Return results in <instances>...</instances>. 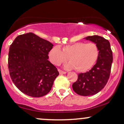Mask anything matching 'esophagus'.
I'll use <instances>...</instances> for the list:
<instances>
[{
    "mask_svg": "<svg viewBox=\"0 0 124 124\" xmlns=\"http://www.w3.org/2000/svg\"><path fill=\"white\" fill-rule=\"evenodd\" d=\"M58 71H59L60 74H66V71H62L60 69H58Z\"/></svg>",
    "mask_w": 124,
    "mask_h": 124,
    "instance_id": "esophagus-1",
    "label": "esophagus"
}]
</instances>
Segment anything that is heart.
<instances>
[{
  "label": "heart",
  "mask_w": 124,
  "mask_h": 124,
  "mask_svg": "<svg viewBox=\"0 0 124 124\" xmlns=\"http://www.w3.org/2000/svg\"><path fill=\"white\" fill-rule=\"evenodd\" d=\"M50 62L56 66L70 61L66 65L68 69H75L78 72L88 70L97 62L99 56V48L95 43L77 42L63 46L62 50L55 46L49 52Z\"/></svg>",
  "instance_id": "b5f03b06"
}]
</instances>
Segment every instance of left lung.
Masks as SVG:
<instances>
[{
	"instance_id": "8db88e82",
	"label": "left lung",
	"mask_w": 124,
	"mask_h": 124,
	"mask_svg": "<svg viewBox=\"0 0 124 124\" xmlns=\"http://www.w3.org/2000/svg\"><path fill=\"white\" fill-rule=\"evenodd\" d=\"M97 44L99 56L93 67L86 73H80L73 84L75 93L82 96L93 95L100 92L107 84L111 73L112 52L109 41L101 36L94 35L86 37Z\"/></svg>"
}]
</instances>
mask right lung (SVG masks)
Segmentation results:
<instances>
[{
	"instance_id": "obj_1",
	"label": "right lung",
	"mask_w": 124,
	"mask_h": 124,
	"mask_svg": "<svg viewBox=\"0 0 124 124\" xmlns=\"http://www.w3.org/2000/svg\"><path fill=\"white\" fill-rule=\"evenodd\" d=\"M50 41L33 33L18 36L9 48L8 69L12 81L26 95L40 97L50 92L59 75L48 59Z\"/></svg>"
}]
</instances>
